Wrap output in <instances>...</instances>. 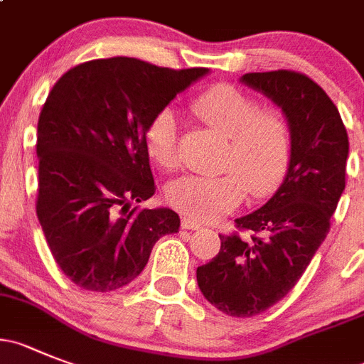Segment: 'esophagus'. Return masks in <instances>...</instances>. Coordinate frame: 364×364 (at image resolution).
<instances>
[{
  "label": "esophagus",
  "instance_id": "esophagus-1",
  "mask_svg": "<svg viewBox=\"0 0 364 364\" xmlns=\"http://www.w3.org/2000/svg\"><path fill=\"white\" fill-rule=\"evenodd\" d=\"M181 228L183 230H199V228H201V224L196 223V220L190 219V217H183V219H181Z\"/></svg>",
  "mask_w": 364,
  "mask_h": 364
}]
</instances>
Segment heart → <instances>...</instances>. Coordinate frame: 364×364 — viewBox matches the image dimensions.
Segmentation results:
<instances>
[{
    "instance_id": "1",
    "label": "heart",
    "mask_w": 364,
    "mask_h": 364,
    "mask_svg": "<svg viewBox=\"0 0 364 364\" xmlns=\"http://www.w3.org/2000/svg\"><path fill=\"white\" fill-rule=\"evenodd\" d=\"M206 125L228 138L223 176H185L166 188V199L190 219L217 220L242 203L244 193L262 199L280 188L293 156L291 124L278 107L228 84H219L192 102ZM149 156L163 168L178 166V120L174 111H158L145 129Z\"/></svg>"
}]
</instances>
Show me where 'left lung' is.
<instances>
[{
  "label": "left lung",
  "instance_id": "left-lung-1",
  "mask_svg": "<svg viewBox=\"0 0 364 364\" xmlns=\"http://www.w3.org/2000/svg\"><path fill=\"white\" fill-rule=\"evenodd\" d=\"M240 82L271 98L293 131L287 178L266 205L235 220L253 235H219L220 251L198 267L199 289L213 307L250 318L293 289L327 237L345 190L348 134L334 102L307 75L264 71Z\"/></svg>",
  "mask_w": 364,
  "mask_h": 364
}]
</instances>
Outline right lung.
<instances>
[{
	"instance_id": "right-lung-1",
	"label": "right lung",
	"mask_w": 364,
	"mask_h": 364,
	"mask_svg": "<svg viewBox=\"0 0 364 364\" xmlns=\"http://www.w3.org/2000/svg\"><path fill=\"white\" fill-rule=\"evenodd\" d=\"M208 73L132 57L87 60L55 82L37 124V219L63 273L107 293L134 280L159 237L178 233L171 208L140 210L156 192L145 129Z\"/></svg>"
}]
</instances>
